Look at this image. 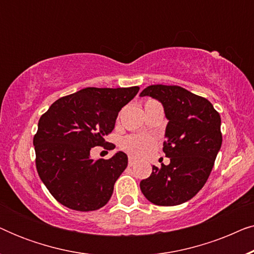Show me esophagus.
I'll return each mask as SVG.
<instances>
[{
    "label": "esophagus",
    "instance_id": "34e87169",
    "mask_svg": "<svg viewBox=\"0 0 254 254\" xmlns=\"http://www.w3.org/2000/svg\"><path fill=\"white\" fill-rule=\"evenodd\" d=\"M135 163H136V159H135V158L129 157V159H128V165H129V166H133Z\"/></svg>",
    "mask_w": 254,
    "mask_h": 254
}]
</instances>
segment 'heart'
<instances>
[{"label": "heart", "mask_w": 254, "mask_h": 254, "mask_svg": "<svg viewBox=\"0 0 254 254\" xmlns=\"http://www.w3.org/2000/svg\"><path fill=\"white\" fill-rule=\"evenodd\" d=\"M154 140L150 137L130 135L124 138L121 142V148L128 154L136 156V157H143L150 154L154 149Z\"/></svg>", "instance_id": "obj_1"}]
</instances>
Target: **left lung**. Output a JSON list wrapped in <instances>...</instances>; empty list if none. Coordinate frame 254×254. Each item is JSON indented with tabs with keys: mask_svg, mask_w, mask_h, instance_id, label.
<instances>
[{
	"mask_svg": "<svg viewBox=\"0 0 254 254\" xmlns=\"http://www.w3.org/2000/svg\"><path fill=\"white\" fill-rule=\"evenodd\" d=\"M164 107L170 164L152 166L140 183L143 195L157 206H177L192 199L206 184L222 144L221 117L209 100L178 85H149L140 93Z\"/></svg>",
	"mask_w": 254,
	"mask_h": 254,
	"instance_id": "left-lung-1",
	"label": "left lung"
}]
</instances>
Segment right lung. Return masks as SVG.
Masks as SVG:
<instances>
[{"label":"right lung","instance_id":"right-lung-1","mask_svg":"<svg viewBox=\"0 0 254 254\" xmlns=\"http://www.w3.org/2000/svg\"><path fill=\"white\" fill-rule=\"evenodd\" d=\"M138 90L85 88L59 98L40 117L33 137L37 171L58 202L79 211L97 210L109 202L128 157L119 151L95 161L90 150L97 145L114 149L105 136Z\"/></svg>","mask_w":254,"mask_h":254}]
</instances>
